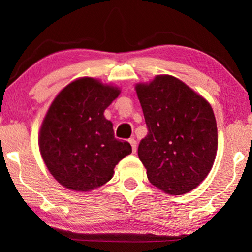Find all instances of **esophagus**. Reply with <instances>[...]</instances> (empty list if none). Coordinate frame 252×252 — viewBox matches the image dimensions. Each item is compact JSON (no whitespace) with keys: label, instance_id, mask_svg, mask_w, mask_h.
Returning a JSON list of instances; mask_svg holds the SVG:
<instances>
[{"label":"esophagus","instance_id":"esophagus-1","mask_svg":"<svg viewBox=\"0 0 252 252\" xmlns=\"http://www.w3.org/2000/svg\"><path fill=\"white\" fill-rule=\"evenodd\" d=\"M128 141H129L130 146H132L133 153H134V154H135V153H136V146H137V144H136V141H135V140H134V139H129Z\"/></svg>","mask_w":252,"mask_h":252}]
</instances>
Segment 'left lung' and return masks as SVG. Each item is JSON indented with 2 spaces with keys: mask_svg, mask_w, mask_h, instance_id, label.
<instances>
[{
  "mask_svg": "<svg viewBox=\"0 0 252 252\" xmlns=\"http://www.w3.org/2000/svg\"><path fill=\"white\" fill-rule=\"evenodd\" d=\"M148 134L140 160L154 186L170 195L197 187L211 171L218 148L211 105L172 75H157L136 87Z\"/></svg>",
  "mask_w": 252,
  "mask_h": 252,
  "instance_id": "obj_1",
  "label": "left lung"
}]
</instances>
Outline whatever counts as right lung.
I'll return each mask as SVG.
<instances>
[{"instance_id":"right-lung-1","label":"right lung","mask_w":252,"mask_h":252,"mask_svg":"<svg viewBox=\"0 0 252 252\" xmlns=\"http://www.w3.org/2000/svg\"><path fill=\"white\" fill-rule=\"evenodd\" d=\"M120 91L93 78L68 84L56 96L40 129L44 164L62 186L75 191L101 187L113 168L132 153L127 141L115 137L104 110Z\"/></svg>"}]
</instances>
